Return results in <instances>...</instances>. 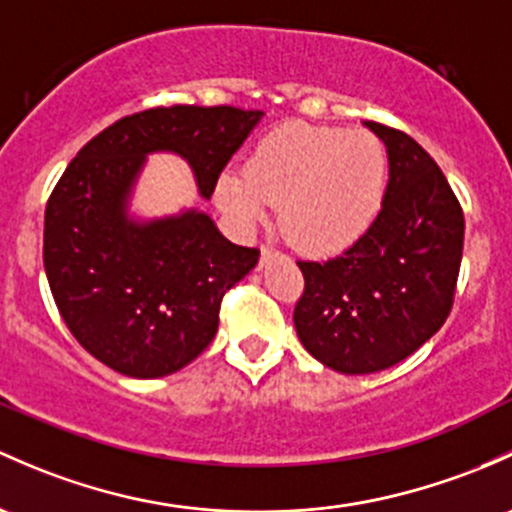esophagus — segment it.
<instances>
[{
    "instance_id": "1",
    "label": "esophagus",
    "mask_w": 512,
    "mask_h": 512,
    "mask_svg": "<svg viewBox=\"0 0 512 512\" xmlns=\"http://www.w3.org/2000/svg\"><path fill=\"white\" fill-rule=\"evenodd\" d=\"M279 257H282V252L274 250L272 245H262V252H260V265H262V267L270 265L272 260H279Z\"/></svg>"
}]
</instances>
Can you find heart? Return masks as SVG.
<instances>
[{
    "label": "heart",
    "instance_id": "1",
    "mask_svg": "<svg viewBox=\"0 0 512 512\" xmlns=\"http://www.w3.org/2000/svg\"><path fill=\"white\" fill-rule=\"evenodd\" d=\"M387 191L385 144L370 132L287 125L267 134L247 171H225L215 193L242 225L279 206L284 235L306 252L333 255L370 230Z\"/></svg>",
    "mask_w": 512,
    "mask_h": 512
}]
</instances>
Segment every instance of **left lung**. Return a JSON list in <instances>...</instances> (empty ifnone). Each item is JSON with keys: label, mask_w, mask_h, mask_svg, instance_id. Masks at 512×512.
Masks as SVG:
<instances>
[{"label": "left lung", "mask_w": 512, "mask_h": 512, "mask_svg": "<svg viewBox=\"0 0 512 512\" xmlns=\"http://www.w3.org/2000/svg\"><path fill=\"white\" fill-rule=\"evenodd\" d=\"M365 127L390 161L378 218L343 255L297 262L301 346L346 375L392 368L444 326L464 252V211L437 161L400 129Z\"/></svg>", "instance_id": "8db88e82"}]
</instances>
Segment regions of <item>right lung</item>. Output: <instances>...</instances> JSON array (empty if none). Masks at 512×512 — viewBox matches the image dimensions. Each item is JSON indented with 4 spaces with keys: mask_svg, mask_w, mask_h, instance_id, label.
Here are the masks:
<instances>
[{
    "mask_svg": "<svg viewBox=\"0 0 512 512\" xmlns=\"http://www.w3.org/2000/svg\"><path fill=\"white\" fill-rule=\"evenodd\" d=\"M262 115L152 107L102 129L63 171L43 220V267L75 341L107 368L139 380L184 368L215 338L225 292L260 260L196 208L134 220L127 206L147 154H179L211 198Z\"/></svg>",
    "mask_w": 512,
    "mask_h": 512,
    "instance_id": "obj_1",
    "label": "right lung"
}]
</instances>
